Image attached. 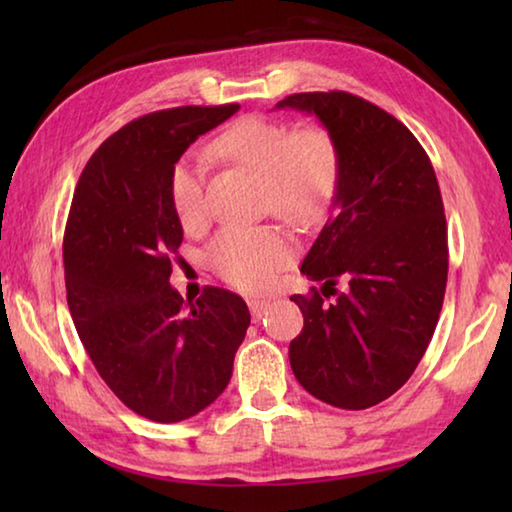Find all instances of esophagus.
Wrapping results in <instances>:
<instances>
[{"instance_id":"1","label":"esophagus","mask_w":512,"mask_h":512,"mask_svg":"<svg viewBox=\"0 0 512 512\" xmlns=\"http://www.w3.org/2000/svg\"><path fill=\"white\" fill-rule=\"evenodd\" d=\"M248 307H250V314H253V320H262L266 316L268 307H271V302H268V300H250Z\"/></svg>"}]
</instances>
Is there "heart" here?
I'll list each match as a JSON object with an SVG mask.
<instances>
[{"label": "heart", "instance_id": "b5f03b06", "mask_svg": "<svg viewBox=\"0 0 512 512\" xmlns=\"http://www.w3.org/2000/svg\"><path fill=\"white\" fill-rule=\"evenodd\" d=\"M212 149L259 173L266 205L298 225L314 223L325 212L339 183V149L332 135L318 126L293 131L284 121L241 117L216 137ZM169 198L185 228H198L205 221V167L196 155H183L171 167ZM291 257V237L273 225L225 228L207 246V262L214 271L246 291L268 287Z\"/></svg>", "mask_w": 512, "mask_h": 512}]
</instances>
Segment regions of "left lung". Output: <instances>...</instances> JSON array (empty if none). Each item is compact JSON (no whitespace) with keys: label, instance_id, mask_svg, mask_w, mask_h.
Here are the masks:
<instances>
[{"label":"left lung","instance_id":"8db88e82","mask_svg":"<svg viewBox=\"0 0 512 512\" xmlns=\"http://www.w3.org/2000/svg\"><path fill=\"white\" fill-rule=\"evenodd\" d=\"M277 108L316 115L339 149L332 212L300 268L323 287L291 296L305 316L291 370L316 400L368 409L409 381L438 325L449 255L436 173L402 121L350 92Z\"/></svg>","mask_w":512,"mask_h":512}]
</instances>
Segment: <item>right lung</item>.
Wrapping results in <instances>:
<instances>
[{"label": "right lung", "instance_id": "right-lung-1", "mask_svg": "<svg viewBox=\"0 0 512 512\" xmlns=\"http://www.w3.org/2000/svg\"><path fill=\"white\" fill-rule=\"evenodd\" d=\"M237 110L185 106L131 121L94 151L69 207L63 262L76 332L110 391L153 422L210 406L250 325L237 293L207 287L187 307L169 284L183 244L171 167Z\"/></svg>", "mask_w": 512, "mask_h": 512}]
</instances>
